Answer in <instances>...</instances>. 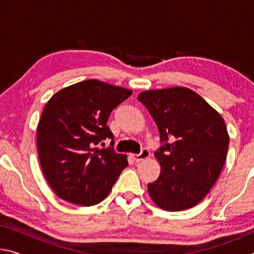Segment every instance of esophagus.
Instances as JSON below:
<instances>
[{"label": "esophagus", "instance_id": "obj_1", "mask_svg": "<svg viewBox=\"0 0 254 254\" xmlns=\"http://www.w3.org/2000/svg\"><path fill=\"white\" fill-rule=\"evenodd\" d=\"M133 159H134L135 161H141V160H144V159H148L150 157V151L148 149H142L141 150V152L139 154H132L131 156Z\"/></svg>", "mask_w": 254, "mask_h": 254}]
</instances>
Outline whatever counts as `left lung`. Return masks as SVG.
I'll list each match as a JSON object with an SVG mask.
<instances>
[{"label": "left lung", "instance_id": "1", "mask_svg": "<svg viewBox=\"0 0 254 254\" xmlns=\"http://www.w3.org/2000/svg\"><path fill=\"white\" fill-rule=\"evenodd\" d=\"M137 100L153 118L162 143L154 152L161 171L148 184L150 197L169 212L194 207L224 166L230 142L224 120L186 87L145 91Z\"/></svg>", "mask_w": 254, "mask_h": 254}]
</instances>
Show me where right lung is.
Segmentation results:
<instances>
[{"mask_svg": "<svg viewBox=\"0 0 254 254\" xmlns=\"http://www.w3.org/2000/svg\"><path fill=\"white\" fill-rule=\"evenodd\" d=\"M131 94L88 79L62 89L47 103L38 124V154L47 182L60 198L92 206L110 194L127 159L112 148L113 133L106 123ZM105 138L112 139L110 148H95Z\"/></svg>", "mask_w": 254, "mask_h": 254, "instance_id": "obj_1", "label": "right lung"}]
</instances>
